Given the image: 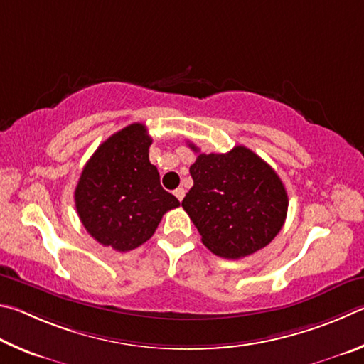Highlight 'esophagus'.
<instances>
[{
	"instance_id": "esophagus-1",
	"label": "esophagus",
	"mask_w": 364,
	"mask_h": 364,
	"mask_svg": "<svg viewBox=\"0 0 364 364\" xmlns=\"http://www.w3.org/2000/svg\"><path fill=\"white\" fill-rule=\"evenodd\" d=\"M174 195H176V198H177L178 201H182L183 196H186V190H183L182 187H178V188L174 190Z\"/></svg>"
}]
</instances>
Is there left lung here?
<instances>
[{"label":"left lung","mask_w":364,"mask_h":364,"mask_svg":"<svg viewBox=\"0 0 364 364\" xmlns=\"http://www.w3.org/2000/svg\"><path fill=\"white\" fill-rule=\"evenodd\" d=\"M190 174L193 187L182 208L215 256H251L282 230L288 193L272 166L252 150L238 145L228 153H200Z\"/></svg>","instance_id":"8db88e82"}]
</instances>
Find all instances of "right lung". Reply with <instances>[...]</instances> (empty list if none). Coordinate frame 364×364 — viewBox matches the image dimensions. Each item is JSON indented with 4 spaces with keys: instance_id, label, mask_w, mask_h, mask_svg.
Masks as SVG:
<instances>
[{
    "instance_id": "right-lung-1",
    "label": "right lung",
    "mask_w": 364,
    "mask_h": 364,
    "mask_svg": "<svg viewBox=\"0 0 364 364\" xmlns=\"http://www.w3.org/2000/svg\"><path fill=\"white\" fill-rule=\"evenodd\" d=\"M151 137L142 123L108 137L82 168L75 188L80 220L100 245L126 252L145 243L181 203L161 187L150 163Z\"/></svg>"
}]
</instances>
